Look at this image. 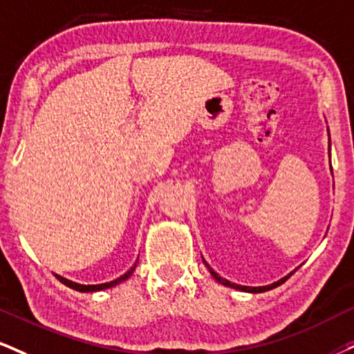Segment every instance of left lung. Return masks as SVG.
<instances>
[{"mask_svg":"<svg viewBox=\"0 0 354 354\" xmlns=\"http://www.w3.org/2000/svg\"><path fill=\"white\" fill-rule=\"evenodd\" d=\"M205 263V261H203ZM207 264V263H205ZM207 268L210 269V274L213 277L216 279L218 282L220 283H223V286H226V287H233V289H239V290H244V292H254V294H259V292H266V290H270V289H274V287H277V286H281V283H283L287 281V279L290 277V274L287 277H283V279H281V281H277V282H274V283H270V286H264V287H246V286H238V283H231L230 281H226V279H223V277H220L218 276V274L215 272V270H213L210 266L207 264Z\"/></svg>","mask_w":354,"mask_h":354,"instance_id":"1","label":"left lung"}]
</instances>
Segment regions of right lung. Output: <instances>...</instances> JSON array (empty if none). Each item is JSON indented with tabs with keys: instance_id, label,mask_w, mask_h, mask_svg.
I'll return each mask as SVG.
<instances>
[{
	"instance_id": "right-lung-1",
	"label": "right lung",
	"mask_w": 354,
	"mask_h": 354,
	"mask_svg": "<svg viewBox=\"0 0 354 354\" xmlns=\"http://www.w3.org/2000/svg\"><path fill=\"white\" fill-rule=\"evenodd\" d=\"M134 269H136V264H134L133 268L128 270V272L123 274V276L115 279V281L106 282V283H97V286H82V283L72 282V281H68V279H64V277H60V276H57V277H59L60 282L65 283V286H67V287H71V289H73V290H78V292H97V290H103V289H110V287H115L120 282L126 281V279H128L131 274L134 272Z\"/></svg>"
}]
</instances>
